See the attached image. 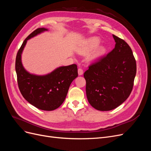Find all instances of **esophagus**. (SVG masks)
<instances>
[{"label": "esophagus", "instance_id": "esophagus-1", "mask_svg": "<svg viewBox=\"0 0 151 151\" xmlns=\"http://www.w3.org/2000/svg\"><path fill=\"white\" fill-rule=\"evenodd\" d=\"M78 74L79 76H82L83 74V70L81 68H78Z\"/></svg>", "mask_w": 151, "mask_h": 151}]
</instances>
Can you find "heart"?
Listing matches in <instances>:
<instances>
[{
    "label": "heart",
    "instance_id": "obj_1",
    "mask_svg": "<svg viewBox=\"0 0 151 151\" xmlns=\"http://www.w3.org/2000/svg\"><path fill=\"white\" fill-rule=\"evenodd\" d=\"M100 40L98 38L92 37L85 40L83 42L81 47L77 50V51L81 54L86 55L88 54L91 50L95 48L93 52L91 53L88 57L90 62H96L101 58L106 52V48L103 45H100L97 47L96 46L99 44Z\"/></svg>",
    "mask_w": 151,
    "mask_h": 151
}]
</instances>
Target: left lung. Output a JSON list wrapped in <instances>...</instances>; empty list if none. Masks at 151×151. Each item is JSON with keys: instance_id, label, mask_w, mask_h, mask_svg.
Returning <instances> with one entry per match:
<instances>
[{"instance_id": "obj_1", "label": "left lung", "mask_w": 151, "mask_h": 151, "mask_svg": "<svg viewBox=\"0 0 151 151\" xmlns=\"http://www.w3.org/2000/svg\"><path fill=\"white\" fill-rule=\"evenodd\" d=\"M115 47L91 64L84 74L89 104L99 111H109L129 98L136 75V61L124 40L113 35Z\"/></svg>"}]
</instances>
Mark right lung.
<instances>
[{
	"mask_svg": "<svg viewBox=\"0 0 151 151\" xmlns=\"http://www.w3.org/2000/svg\"><path fill=\"white\" fill-rule=\"evenodd\" d=\"M48 29L35 30L22 43L16 58L17 84L22 96L33 106L45 111L58 108L64 101L72 82L78 76L76 64L62 66L43 76L30 74L24 68L21 54L27 41Z\"/></svg>",
	"mask_w": 151,
	"mask_h": 151,
	"instance_id": "obj_1",
	"label": "right lung"
}]
</instances>
